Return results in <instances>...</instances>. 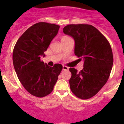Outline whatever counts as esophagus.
Listing matches in <instances>:
<instances>
[{"label":"esophagus","instance_id":"34e87169","mask_svg":"<svg viewBox=\"0 0 124 124\" xmlns=\"http://www.w3.org/2000/svg\"><path fill=\"white\" fill-rule=\"evenodd\" d=\"M63 70H64V71H68V70H69V68L67 67V66H63Z\"/></svg>","mask_w":124,"mask_h":124}]
</instances>
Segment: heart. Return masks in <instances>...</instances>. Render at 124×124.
<instances>
[{
	"label": "heart",
	"instance_id": "obj_1",
	"mask_svg": "<svg viewBox=\"0 0 124 124\" xmlns=\"http://www.w3.org/2000/svg\"><path fill=\"white\" fill-rule=\"evenodd\" d=\"M68 37H67V36H63V37H62V38H61V40H63V39H64V38H68Z\"/></svg>",
	"mask_w": 124,
	"mask_h": 124
}]
</instances>
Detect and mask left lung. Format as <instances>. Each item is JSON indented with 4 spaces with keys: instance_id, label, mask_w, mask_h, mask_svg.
Listing matches in <instances>:
<instances>
[{
    "instance_id": "8db88e82",
    "label": "left lung",
    "mask_w": 124,
    "mask_h": 124,
    "mask_svg": "<svg viewBox=\"0 0 124 124\" xmlns=\"http://www.w3.org/2000/svg\"><path fill=\"white\" fill-rule=\"evenodd\" d=\"M64 33L74 38V54L84 61L79 72L70 68V89L76 97L87 99L93 97L104 86L113 65L111 46L96 28L87 24L66 25Z\"/></svg>"
}]
</instances>
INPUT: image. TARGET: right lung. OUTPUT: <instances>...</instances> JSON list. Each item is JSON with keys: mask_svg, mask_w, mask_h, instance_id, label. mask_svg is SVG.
I'll return each instance as SVG.
<instances>
[{"mask_svg": "<svg viewBox=\"0 0 124 124\" xmlns=\"http://www.w3.org/2000/svg\"><path fill=\"white\" fill-rule=\"evenodd\" d=\"M59 25L46 22L34 24L18 38L13 51V64L17 77L31 95L43 97L53 90L63 66L50 67L41 61L50 43L58 33Z\"/></svg>", "mask_w": 124, "mask_h": 124, "instance_id": "1", "label": "right lung"}]
</instances>
